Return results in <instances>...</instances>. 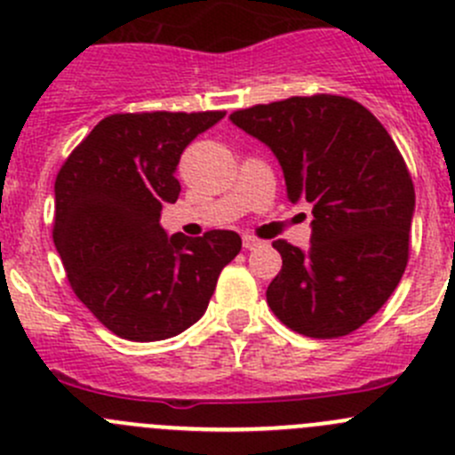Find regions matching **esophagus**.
I'll return each mask as SVG.
<instances>
[{"mask_svg":"<svg viewBox=\"0 0 455 455\" xmlns=\"http://www.w3.org/2000/svg\"><path fill=\"white\" fill-rule=\"evenodd\" d=\"M259 245H261V241L254 239V236H250V235L243 236V248L245 250H254V248H259Z\"/></svg>","mask_w":455,"mask_h":455,"instance_id":"esophagus-1","label":"esophagus"}]
</instances>
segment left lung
<instances>
[{
    "mask_svg": "<svg viewBox=\"0 0 455 455\" xmlns=\"http://www.w3.org/2000/svg\"><path fill=\"white\" fill-rule=\"evenodd\" d=\"M232 123L272 149L290 203L313 205L310 248L285 241L267 306L315 339L357 331L393 295L409 261L413 180L378 118L341 95L288 98L235 111Z\"/></svg>",
    "mask_w": 455,
    "mask_h": 455,
    "instance_id": "obj_1",
    "label": "left lung"
}]
</instances>
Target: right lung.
I'll return each mask as SVG.
<instances>
[{
  "label": "right lung",
  "instance_id": "obj_1",
  "mask_svg": "<svg viewBox=\"0 0 455 455\" xmlns=\"http://www.w3.org/2000/svg\"><path fill=\"white\" fill-rule=\"evenodd\" d=\"M223 111L114 114L73 149L55 179L53 241L77 299L132 341L170 339L207 310L241 250L232 230L189 239L160 225L176 203L180 154Z\"/></svg>",
  "mask_w": 455,
  "mask_h": 455
}]
</instances>
